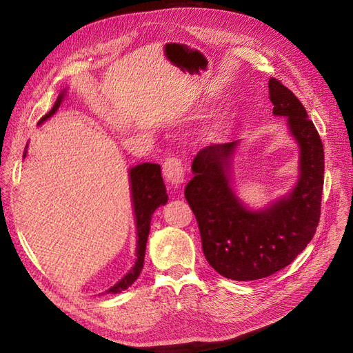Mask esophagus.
<instances>
[{
	"instance_id": "1",
	"label": "esophagus",
	"mask_w": 353,
	"mask_h": 353,
	"mask_svg": "<svg viewBox=\"0 0 353 353\" xmlns=\"http://www.w3.org/2000/svg\"><path fill=\"white\" fill-rule=\"evenodd\" d=\"M163 176L170 185L178 187L184 183V166L178 157H169L165 160Z\"/></svg>"
}]
</instances>
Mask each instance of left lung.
I'll list each match as a JSON object with an SVG mask.
<instances>
[{
	"mask_svg": "<svg viewBox=\"0 0 353 353\" xmlns=\"http://www.w3.org/2000/svg\"><path fill=\"white\" fill-rule=\"evenodd\" d=\"M275 116H285L301 147L299 181L288 196L249 210L234 194L231 160L239 141L212 144L191 165L185 199L199 223L201 248L213 270L230 280L250 281L290 265L312 240L321 215L324 148L303 104L275 78L268 82Z\"/></svg>",
	"mask_w": 353,
	"mask_h": 353,
	"instance_id": "obj_1",
	"label": "left lung"
}]
</instances>
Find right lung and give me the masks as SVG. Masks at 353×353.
I'll list each match as a JSON object with an SVG mask.
<instances>
[{
	"instance_id": "1",
	"label": "right lung",
	"mask_w": 353,
	"mask_h": 353,
	"mask_svg": "<svg viewBox=\"0 0 353 353\" xmlns=\"http://www.w3.org/2000/svg\"><path fill=\"white\" fill-rule=\"evenodd\" d=\"M63 91L52 109L42 117L39 123L47 121L57 112L60 104L65 97ZM26 150L23 153V159L26 156ZM130 179H131V194H132V203H134V212H135V222H137V261L135 265L131 268L121 281H117L113 287H110L105 293L116 294L121 293L122 290H126L128 287L132 285V283L138 279L144 263L145 256V244L148 239V232H150V221L153 212L162 205H166L168 194L166 187L163 184L162 172H160V166L157 163H141L130 169Z\"/></svg>"
}]
</instances>
